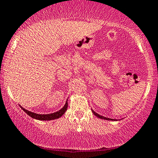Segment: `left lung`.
I'll use <instances>...</instances> for the list:
<instances>
[{"instance_id":"obj_1","label":"left lung","mask_w":158,"mask_h":158,"mask_svg":"<svg viewBox=\"0 0 158 158\" xmlns=\"http://www.w3.org/2000/svg\"><path fill=\"white\" fill-rule=\"evenodd\" d=\"M92 112L93 113H94V115H96L97 117H98V118H101V119H104V120H111V121H117V119H113V118H107V117H104V116H101V115H99V114H98L96 113V112H95L94 110L92 109Z\"/></svg>"}]
</instances>
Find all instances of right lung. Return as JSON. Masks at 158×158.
Listing matches in <instances>:
<instances>
[{
    "instance_id": "obj_1",
    "label": "right lung",
    "mask_w": 158,
    "mask_h": 158,
    "mask_svg": "<svg viewBox=\"0 0 158 158\" xmlns=\"http://www.w3.org/2000/svg\"><path fill=\"white\" fill-rule=\"evenodd\" d=\"M21 109L24 112H26L28 115L31 116V118H35V119L38 120H43V121H49V120H53L56 119V118H58L63 115L64 112L67 111V109H68V100L66 101L65 104L63 107L61 109L59 110V111L57 112H55V113L52 114H38L36 113H34V112L29 111L28 110L23 109V107L21 106Z\"/></svg>"
}]
</instances>
